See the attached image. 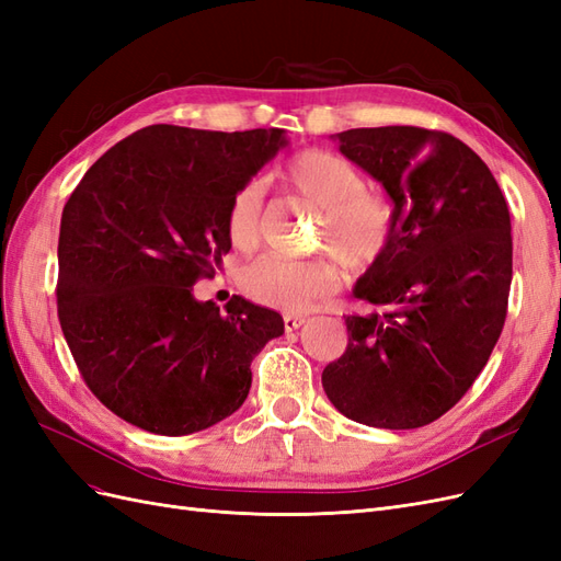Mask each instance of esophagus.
<instances>
[{
	"mask_svg": "<svg viewBox=\"0 0 561 561\" xmlns=\"http://www.w3.org/2000/svg\"><path fill=\"white\" fill-rule=\"evenodd\" d=\"M304 322H307V320H304L301 316H290V313L283 316V325H285V330H287V332L299 330V328L304 325Z\"/></svg>",
	"mask_w": 561,
	"mask_h": 561,
	"instance_id": "obj_1",
	"label": "esophagus"
}]
</instances>
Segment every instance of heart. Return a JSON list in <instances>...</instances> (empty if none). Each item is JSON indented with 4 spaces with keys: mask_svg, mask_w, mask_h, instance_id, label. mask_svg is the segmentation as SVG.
I'll return each instance as SVG.
<instances>
[{
    "mask_svg": "<svg viewBox=\"0 0 561 561\" xmlns=\"http://www.w3.org/2000/svg\"><path fill=\"white\" fill-rule=\"evenodd\" d=\"M287 186L322 210L316 245L332 252L344 268L360 274L383 260L396 236V203L386 192L369 190L365 175L344 157L325 149H307L287 161ZM264 215V184L245 182L229 201L227 236L233 248L260 243ZM339 285L336 266L325 260H293L262 254L241 274V287L254 301L299 313Z\"/></svg>",
    "mask_w": 561,
    "mask_h": 561,
    "instance_id": "obj_1",
    "label": "heart"
}]
</instances>
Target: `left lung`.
I'll return each instance as SVG.
<instances>
[{
  "mask_svg": "<svg viewBox=\"0 0 561 561\" xmlns=\"http://www.w3.org/2000/svg\"><path fill=\"white\" fill-rule=\"evenodd\" d=\"M396 203V236L353 295L348 346L322 369L344 416L407 431L449 412L494 351L513 280L511 213L486 163L458 138L419 126L332 135Z\"/></svg>",
  "mask_w": 561,
  "mask_h": 561,
  "instance_id": "obj_1",
  "label": "left lung"
}]
</instances>
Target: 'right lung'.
<instances>
[{
	"label": "right lung",
	"instance_id": "add662e5",
	"mask_svg": "<svg viewBox=\"0 0 561 561\" xmlns=\"http://www.w3.org/2000/svg\"><path fill=\"white\" fill-rule=\"evenodd\" d=\"M283 128L157 124L105 151L65 203L58 318L91 393L157 435L215 426L245 402L250 363L283 318L192 285L229 252L231 196L285 147Z\"/></svg>",
	"mask_w": 561,
	"mask_h": 561
}]
</instances>
